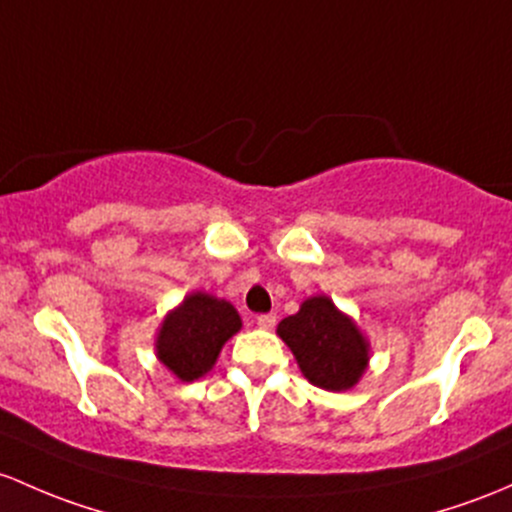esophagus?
<instances>
[{
  "label": "esophagus",
  "mask_w": 512,
  "mask_h": 512,
  "mask_svg": "<svg viewBox=\"0 0 512 512\" xmlns=\"http://www.w3.org/2000/svg\"><path fill=\"white\" fill-rule=\"evenodd\" d=\"M274 324H277V316H274V314L257 316V326L265 328V331H270V328H274Z\"/></svg>",
  "instance_id": "1"
}]
</instances>
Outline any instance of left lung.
<instances>
[{
    "label": "left lung",
    "mask_w": 512,
    "mask_h": 512,
    "mask_svg": "<svg viewBox=\"0 0 512 512\" xmlns=\"http://www.w3.org/2000/svg\"><path fill=\"white\" fill-rule=\"evenodd\" d=\"M277 336L294 353L301 375L321 390H351L368 370V338L326 294L301 301L297 314L279 321Z\"/></svg>",
    "instance_id": "1"
}]
</instances>
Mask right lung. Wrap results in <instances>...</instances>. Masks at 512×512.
<instances>
[{"mask_svg": "<svg viewBox=\"0 0 512 512\" xmlns=\"http://www.w3.org/2000/svg\"><path fill=\"white\" fill-rule=\"evenodd\" d=\"M240 328L242 319L230 301L191 292L164 316L154 351L171 375L181 383H193L211 373L223 346Z\"/></svg>", "mask_w": 512, "mask_h": 512, "instance_id": "add662e5", "label": "right lung"}]
</instances>
